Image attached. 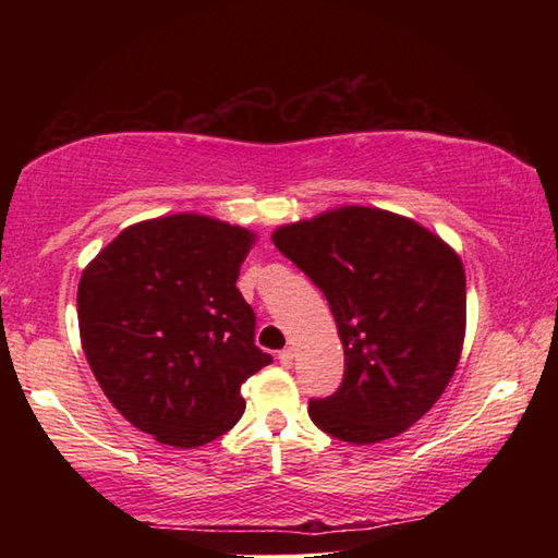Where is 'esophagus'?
<instances>
[{"label":"esophagus","instance_id":"1","mask_svg":"<svg viewBox=\"0 0 558 558\" xmlns=\"http://www.w3.org/2000/svg\"><path fill=\"white\" fill-rule=\"evenodd\" d=\"M278 359H280L282 366H292V359H295V349L286 347V349H282V352L278 354Z\"/></svg>","mask_w":558,"mask_h":558}]
</instances>
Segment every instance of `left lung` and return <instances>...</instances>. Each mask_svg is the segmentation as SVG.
<instances>
[{"label": "left lung", "mask_w": 558, "mask_h": 558, "mask_svg": "<svg viewBox=\"0 0 558 558\" xmlns=\"http://www.w3.org/2000/svg\"><path fill=\"white\" fill-rule=\"evenodd\" d=\"M272 243L325 292L344 347L342 386L310 401L319 430L344 442L396 438L450 384L465 339V268L421 223L339 206L280 226Z\"/></svg>", "instance_id": "left-lung-1"}]
</instances>
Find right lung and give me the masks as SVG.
Segmentation results:
<instances>
[{
  "label": "right lung",
  "instance_id": "1",
  "mask_svg": "<svg viewBox=\"0 0 558 558\" xmlns=\"http://www.w3.org/2000/svg\"><path fill=\"white\" fill-rule=\"evenodd\" d=\"M256 233L202 214L128 226L78 282L81 344L110 403L165 446L199 448L245 411L272 362L235 288Z\"/></svg>",
  "mask_w": 558,
  "mask_h": 558
}]
</instances>
